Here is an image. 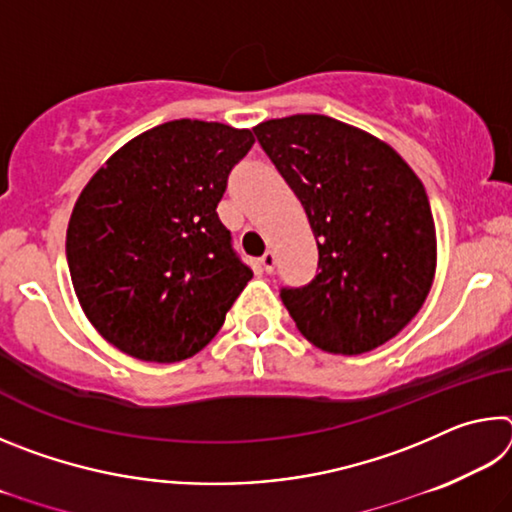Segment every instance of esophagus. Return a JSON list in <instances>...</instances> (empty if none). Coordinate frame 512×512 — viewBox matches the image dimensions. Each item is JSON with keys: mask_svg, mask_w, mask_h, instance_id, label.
I'll return each instance as SVG.
<instances>
[{"mask_svg": "<svg viewBox=\"0 0 512 512\" xmlns=\"http://www.w3.org/2000/svg\"><path fill=\"white\" fill-rule=\"evenodd\" d=\"M259 264H262V268L266 273H273L275 271V255L268 250V253L262 255V259H259Z\"/></svg>", "mask_w": 512, "mask_h": 512, "instance_id": "esophagus-1", "label": "esophagus"}]
</instances>
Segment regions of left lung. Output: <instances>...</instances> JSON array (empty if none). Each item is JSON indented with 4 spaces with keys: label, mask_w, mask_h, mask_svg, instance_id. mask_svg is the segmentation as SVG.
I'll use <instances>...</instances> for the list:
<instances>
[{
    "label": "left lung",
    "mask_w": 512,
    "mask_h": 512,
    "mask_svg": "<svg viewBox=\"0 0 512 512\" xmlns=\"http://www.w3.org/2000/svg\"><path fill=\"white\" fill-rule=\"evenodd\" d=\"M257 142L307 212L318 273L280 298L320 350L363 354L418 314L436 273V228L413 169L377 137L325 115L268 119Z\"/></svg>",
    "instance_id": "obj_1"
}]
</instances>
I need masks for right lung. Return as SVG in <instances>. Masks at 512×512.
Masks as SVG:
<instances>
[{"instance_id": "obj_1", "label": "right lung", "mask_w": 512, "mask_h": 512, "mask_svg": "<svg viewBox=\"0 0 512 512\" xmlns=\"http://www.w3.org/2000/svg\"><path fill=\"white\" fill-rule=\"evenodd\" d=\"M253 144L246 128L167 121L85 185L67 225V266L85 316L121 352L183 361L221 329L253 271L216 205Z\"/></svg>"}]
</instances>
